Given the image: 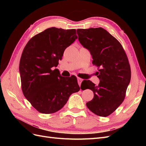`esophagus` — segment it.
<instances>
[{
    "instance_id": "esophagus-1",
    "label": "esophagus",
    "mask_w": 146,
    "mask_h": 146,
    "mask_svg": "<svg viewBox=\"0 0 146 146\" xmlns=\"http://www.w3.org/2000/svg\"><path fill=\"white\" fill-rule=\"evenodd\" d=\"M82 81H83V80H82V78H77V82H78V85L79 86L81 85V83H82Z\"/></svg>"
}]
</instances>
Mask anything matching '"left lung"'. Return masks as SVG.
I'll list each match as a JSON object with an SVG mask.
<instances>
[{
    "label": "left lung",
    "instance_id": "obj_1",
    "mask_svg": "<svg viewBox=\"0 0 146 146\" xmlns=\"http://www.w3.org/2000/svg\"><path fill=\"white\" fill-rule=\"evenodd\" d=\"M77 33L79 42L92 55V64L100 68L98 85L85 80L86 89L94 92L86 106L96 115L107 117L124 100L131 79L129 60L121 43L104 29H78Z\"/></svg>",
    "mask_w": 146,
    "mask_h": 146
}]
</instances>
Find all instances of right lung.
I'll return each instance as SVG.
<instances>
[{
  "label": "right lung",
  "instance_id": "add662e5",
  "mask_svg": "<svg viewBox=\"0 0 146 146\" xmlns=\"http://www.w3.org/2000/svg\"><path fill=\"white\" fill-rule=\"evenodd\" d=\"M77 38L75 29L51 27L31 38L24 48L19 63L22 90L41 113L58 111L80 89L76 76L64 77L51 69Z\"/></svg>",
  "mask_w": 146,
  "mask_h": 146
}]
</instances>
